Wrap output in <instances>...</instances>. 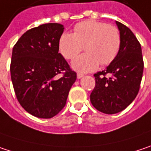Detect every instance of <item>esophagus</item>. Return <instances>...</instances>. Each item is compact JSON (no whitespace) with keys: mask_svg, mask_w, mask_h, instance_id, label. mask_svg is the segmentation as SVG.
Wrapping results in <instances>:
<instances>
[{"mask_svg":"<svg viewBox=\"0 0 151 151\" xmlns=\"http://www.w3.org/2000/svg\"><path fill=\"white\" fill-rule=\"evenodd\" d=\"M82 76H83V74H81V73H77V78H78V79L81 78Z\"/></svg>","mask_w":151,"mask_h":151,"instance_id":"34e87169","label":"esophagus"}]
</instances>
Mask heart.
<instances>
[{"label": "heart", "mask_w": 151, "mask_h": 151, "mask_svg": "<svg viewBox=\"0 0 151 151\" xmlns=\"http://www.w3.org/2000/svg\"><path fill=\"white\" fill-rule=\"evenodd\" d=\"M120 45L121 37L117 27L91 19L76 24L73 34L63 33L58 40L60 54L67 60L75 59L83 46L86 53L72 63L74 70L82 73L96 70L100 63H111Z\"/></svg>", "instance_id": "b5f03b06"}]
</instances>
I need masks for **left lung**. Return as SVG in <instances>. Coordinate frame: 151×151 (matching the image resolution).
<instances>
[{"mask_svg": "<svg viewBox=\"0 0 151 151\" xmlns=\"http://www.w3.org/2000/svg\"><path fill=\"white\" fill-rule=\"evenodd\" d=\"M116 25L121 37L119 51L106 70L93 75L95 87L90 94L92 105L106 114L119 113L134 101L144 71L140 43L128 27L119 21Z\"/></svg>", "mask_w": 151, "mask_h": 151, "instance_id": "obj_1", "label": "left lung"}]
</instances>
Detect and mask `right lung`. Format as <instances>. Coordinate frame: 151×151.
<instances>
[{
	"instance_id": "obj_1",
	"label": "right lung",
	"mask_w": 151,
	"mask_h": 151,
	"mask_svg": "<svg viewBox=\"0 0 151 151\" xmlns=\"http://www.w3.org/2000/svg\"><path fill=\"white\" fill-rule=\"evenodd\" d=\"M63 30L58 23L32 28L13 48L10 72L17 100L27 113L40 119H50L65 106L76 80V73L58 52Z\"/></svg>"
}]
</instances>
